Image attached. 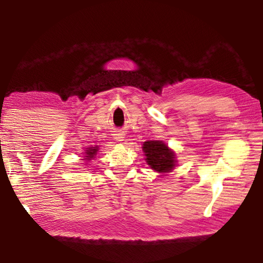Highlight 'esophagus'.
Instances as JSON below:
<instances>
[{
  "label": "esophagus",
  "instance_id": "esophagus-1",
  "mask_svg": "<svg viewBox=\"0 0 263 263\" xmlns=\"http://www.w3.org/2000/svg\"><path fill=\"white\" fill-rule=\"evenodd\" d=\"M124 134L122 132H118L117 134H115V140H117V141H123L124 140Z\"/></svg>",
  "mask_w": 263,
  "mask_h": 263
}]
</instances>
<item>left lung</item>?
I'll list each match as a JSON object with an SVG mask.
<instances>
[{
  "label": "left lung",
  "instance_id": "left-lung-1",
  "mask_svg": "<svg viewBox=\"0 0 263 263\" xmlns=\"http://www.w3.org/2000/svg\"><path fill=\"white\" fill-rule=\"evenodd\" d=\"M142 151L146 156V163L149 165L152 170L159 174H166L174 170L176 161L175 152L168 148L166 143L163 141H145Z\"/></svg>",
  "mask_w": 263,
  "mask_h": 263
}]
</instances>
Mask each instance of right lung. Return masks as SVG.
<instances>
[{
  "instance_id": "add662e5",
  "label": "right lung",
  "mask_w": 263,
  "mask_h": 263,
  "mask_svg": "<svg viewBox=\"0 0 263 263\" xmlns=\"http://www.w3.org/2000/svg\"><path fill=\"white\" fill-rule=\"evenodd\" d=\"M99 147L96 146V147H87V149L85 151V157H84V160H92L95 156H97V152H98Z\"/></svg>"
}]
</instances>
